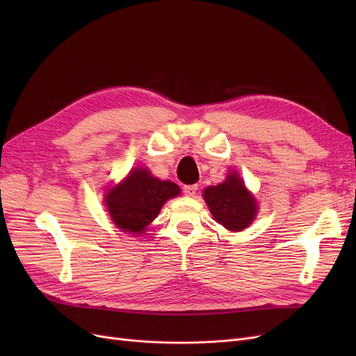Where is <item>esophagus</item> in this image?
Wrapping results in <instances>:
<instances>
[{"label": "esophagus", "mask_w": 356, "mask_h": 356, "mask_svg": "<svg viewBox=\"0 0 356 356\" xmlns=\"http://www.w3.org/2000/svg\"><path fill=\"white\" fill-rule=\"evenodd\" d=\"M184 193L187 196L195 197L196 193H197V184H193V186H184Z\"/></svg>", "instance_id": "1"}]
</instances>
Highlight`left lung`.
Instances as JSON below:
<instances>
[{
	"instance_id": "1",
	"label": "left lung",
	"mask_w": 356,
	"mask_h": 356,
	"mask_svg": "<svg viewBox=\"0 0 356 356\" xmlns=\"http://www.w3.org/2000/svg\"><path fill=\"white\" fill-rule=\"evenodd\" d=\"M203 197L215 221L227 230H243L255 218V200L236 172H232L221 184L208 187L203 191Z\"/></svg>"
}]
</instances>
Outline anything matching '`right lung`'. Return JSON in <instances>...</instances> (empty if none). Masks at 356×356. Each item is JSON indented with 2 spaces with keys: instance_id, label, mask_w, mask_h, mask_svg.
Segmentation results:
<instances>
[{
  "instance_id": "add662e5",
  "label": "right lung",
  "mask_w": 356,
  "mask_h": 356,
  "mask_svg": "<svg viewBox=\"0 0 356 356\" xmlns=\"http://www.w3.org/2000/svg\"><path fill=\"white\" fill-rule=\"evenodd\" d=\"M179 195V187L172 181H160L147 169H135L120 186L106 195V208L113 222L123 232L139 234L145 230L170 197Z\"/></svg>"
}]
</instances>
